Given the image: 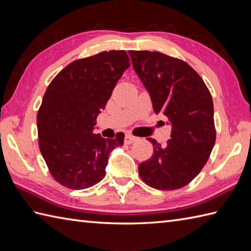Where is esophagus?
Returning a JSON list of instances; mask_svg holds the SVG:
<instances>
[{"mask_svg":"<svg viewBox=\"0 0 251 251\" xmlns=\"http://www.w3.org/2000/svg\"><path fill=\"white\" fill-rule=\"evenodd\" d=\"M137 140H138V138L135 137V136H132V135L127 134V135L125 136V143H126V145H130V143L135 142V141H137Z\"/></svg>","mask_w":251,"mask_h":251,"instance_id":"esophagus-1","label":"esophagus"}]
</instances>
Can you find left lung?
<instances>
[{
  "label": "left lung",
  "mask_w": 251,
  "mask_h": 251,
  "mask_svg": "<svg viewBox=\"0 0 251 251\" xmlns=\"http://www.w3.org/2000/svg\"><path fill=\"white\" fill-rule=\"evenodd\" d=\"M134 70L151 96L153 110L172 124L162 147L149 138L152 157L139 164L140 178L151 188L177 190L205 166L216 142L211 94L185 61L158 51L129 50Z\"/></svg>",
  "instance_id": "1"
}]
</instances>
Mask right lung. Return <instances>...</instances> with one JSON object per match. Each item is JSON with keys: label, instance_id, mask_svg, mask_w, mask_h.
<instances>
[{"label": "right lung", "instance_id": "obj_1", "mask_svg": "<svg viewBox=\"0 0 251 251\" xmlns=\"http://www.w3.org/2000/svg\"><path fill=\"white\" fill-rule=\"evenodd\" d=\"M129 66L125 50L101 51L69 63L47 87L36 117L39 147L52 178L66 188L98 183L111 151L124 143L123 132L104 139L93 129Z\"/></svg>", "mask_w": 251, "mask_h": 251}]
</instances>
